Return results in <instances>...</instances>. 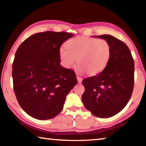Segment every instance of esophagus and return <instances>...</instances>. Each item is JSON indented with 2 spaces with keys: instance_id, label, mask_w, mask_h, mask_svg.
<instances>
[{
  "instance_id": "obj_1",
  "label": "esophagus",
  "mask_w": 146,
  "mask_h": 146,
  "mask_svg": "<svg viewBox=\"0 0 146 146\" xmlns=\"http://www.w3.org/2000/svg\"><path fill=\"white\" fill-rule=\"evenodd\" d=\"M76 78H77V80H78V83H81L82 82V78L80 77V76H76Z\"/></svg>"
}]
</instances>
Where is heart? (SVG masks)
<instances>
[{
	"instance_id": "heart-1",
	"label": "heart",
	"mask_w": 146,
	"mask_h": 146,
	"mask_svg": "<svg viewBox=\"0 0 146 146\" xmlns=\"http://www.w3.org/2000/svg\"><path fill=\"white\" fill-rule=\"evenodd\" d=\"M65 48L59 50V56L63 65L69 68L76 60V66L80 72L94 76L104 70L110 60L111 48L105 39L90 36H77L68 40Z\"/></svg>"
}]
</instances>
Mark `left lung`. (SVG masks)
<instances>
[{"instance_id": "obj_1", "label": "left lung", "mask_w": 146, "mask_h": 146, "mask_svg": "<svg viewBox=\"0 0 146 146\" xmlns=\"http://www.w3.org/2000/svg\"><path fill=\"white\" fill-rule=\"evenodd\" d=\"M96 37L110 44L111 53L107 66L97 75L85 78L82 100L86 110L95 117L108 118L121 111L134 87V60L126 44L110 35Z\"/></svg>"}]
</instances>
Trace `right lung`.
<instances>
[{
    "label": "right lung",
    "instance_id": "1",
    "mask_svg": "<svg viewBox=\"0 0 146 146\" xmlns=\"http://www.w3.org/2000/svg\"><path fill=\"white\" fill-rule=\"evenodd\" d=\"M73 36L41 32L29 36L17 49L12 66L14 92L21 107L33 118L55 117L77 84L75 72L60 66L59 56L60 46Z\"/></svg>",
    "mask_w": 146,
    "mask_h": 146
}]
</instances>
